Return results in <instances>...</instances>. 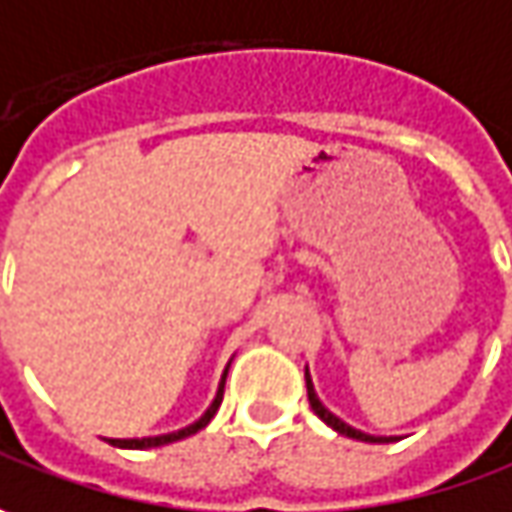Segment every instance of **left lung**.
I'll use <instances>...</instances> for the list:
<instances>
[{
  "instance_id": "left-lung-1",
  "label": "left lung",
  "mask_w": 512,
  "mask_h": 512,
  "mask_svg": "<svg viewBox=\"0 0 512 512\" xmlns=\"http://www.w3.org/2000/svg\"><path fill=\"white\" fill-rule=\"evenodd\" d=\"M306 395H309V407L315 410V415L321 418L326 427H332L335 433L346 435V438H355V441H369V444H387L392 438L387 435H369V433H361V430H355V427H349L346 421H341L335 412H329L326 407L321 404V398H318V392L312 387V378H309V369H306Z\"/></svg>"
}]
</instances>
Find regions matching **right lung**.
Wrapping results in <instances>:
<instances>
[{"label": "right lung", "instance_id": "1", "mask_svg": "<svg viewBox=\"0 0 512 512\" xmlns=\"http://www.w3.org/2000/svg\"><path fill=\"white\" fill-rule=\"evenodd\" d=\"M229 372V369H226ZM226 372H223V378H220V387H217V395H214V401L209 404V410L203 412L194 424L189 427H183V430H177V433H166V435H151V438H108V444H114V447H125V450H148V447H163V444H174V441H180V438H189V435L200 433L209 421L214 418V412L220 410V401H223V387H226Z\"/></svg>", "mask_w": 512, "mask_h": 512}]
</instances>
